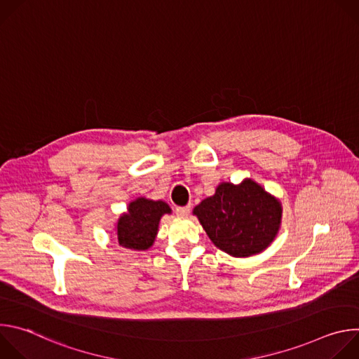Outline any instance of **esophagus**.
Here are the masks:
<instances>
[{
	"mask_svg": "<svg viewBox=\"0 0 359 359\" xmlns=\"http://www.w3.org/2000/svg\"><path fill=\"white\" fill-rule=\"evenodd\" d=\"M175 212H176V215H177L179 217H186V216H189V213H190V206L176 208V209H175Z\"/></svg>",
	"mask_w": 359,
	"mask_h": 359,
	"instance_id": "1",
	"label": "esophagus"
}]
</instances>
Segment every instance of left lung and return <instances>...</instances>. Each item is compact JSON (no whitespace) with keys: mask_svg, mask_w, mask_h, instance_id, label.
Returning <instances> with one entry per match:
<instances>
[{"mask_svg":"<svg viewBox=\"0 0 359 359\" xmlns=\"http://www.w3.org/2000/svg\"><path fill=\"white\" fill-rule=\"evenodd\" d=\"M204 231L216 247L233 257L266 250L281 224V203L251 179L220 183L216 193L194 208Z\"/></svg>","mask_w":359,"mask_h":359,"instance_id":"left-lung-1","label":"left lung"}]
</instances>
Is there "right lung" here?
<instances>
[{
	"instance_id": "obj_1",
	"label": "right lung",
	"mask_w": 359,
	"mask_h": 359,
	"mask_svg": "<svg viewBox=\"0 0 359 359\" xmlns=\"http://www.w3.org/2000/svg\"><path fill=\"white\" fill-rule=\"evenodd\" d=\"M170 213V208L162 200L137 197L130 201L128 213L122 215L116 224L119 245L137 251L147 250L155 241L162 216Z\"/></svg>"
}]
</instances>
